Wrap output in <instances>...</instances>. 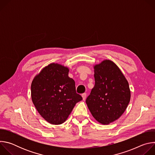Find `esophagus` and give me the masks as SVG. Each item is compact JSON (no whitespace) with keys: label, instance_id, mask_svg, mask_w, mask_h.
<instances>
[{"label":"esophagus","instance_id":"esophagus-1","mask_svg":"<svg viewBox=\"0 0 155 155\" xmlns=\"http://www.w3.org/2000/svg\"><path fill=\"white\" fill-rule=\"evenodd\" d=\"M82 97H83V99L84 101L86 99V93H83L82 94Z\"/></svg>","mask_w":155,"mask_h":155}]
</instances>
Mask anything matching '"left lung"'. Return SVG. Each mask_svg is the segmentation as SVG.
<instances>
[{"label": "left lung", "instance_id": "8db88e82", "mask_svg": "<svg viewBox=\"0 0 155 155\" xmlns=\"http://www.w3.org/2000/svg\"><path fill=\"white\" fill-rule=\"evenodd\" d=\"M95 85L86 103L93 117L108 124L124 112L130 99L129 83L118 66L105 60L94 66Z\"/></svg>", "mask_w": 155, "mask_h": 155}]
</instances>
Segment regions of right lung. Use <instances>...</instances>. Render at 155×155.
<instances>
[{"instance_id": "obj_1", "label": "right lung", "mask_w": 155, "mask_h": 155, "mask_svg": "<svg viewBox=\"0 0 155 155\" xmlns=\"http://www.w3.org/2000/svg\"><path fill=\"white\" fill-rule=\"evenodd\" d=\"M69 69L50 64L34 78L32 102L40 115L52 124L63 123L75 104L83 99L76 93L75 83L68 76Z\"/></svg>"}]
</instances>
